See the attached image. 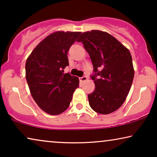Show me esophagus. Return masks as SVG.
<instances>
[{
	"mask_svg": "<svg viewBox=\"0 0 157 157\" xmlns=\"http://www.w3.org/2000/svg\"><path fill=\"white\" fill-rule=\"evenodd\" d=\"M88 79L87 76H83V77H81V78H79V81H81V82H83V81H86Z\"/></svg>",
	"mask_w": 157,
	"mask_h": 157,
	"instance_id": "34e87169",
	"label": "esophagus"
}]
</instances>
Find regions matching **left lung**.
Returning a JSON list of instances; mask_svg holds the SVG:
<instances>
[{
    "label": "left lung",
    "mask_w": 157,
    "mask_h": 157,
    "mask_svg": "<svg viewBox=\"0 0 157 157\" xmlns=\"http://www.w3.org/2000/svg\"><path fill=\"white\" fill-rule=\"evenodd\" d=\"M77 41L82 42L95 72L91 76L95 89L88 95L90 106L101 114L117 111L125 101L134 79L129 51L113 36L98 30L84 32Z\"/></svg>",
    "instance_id": "left-lung-1"
}]
</instances>
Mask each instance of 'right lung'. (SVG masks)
Instances as JSON below:
<instances>
[{
	"label": "right lung",
	"mask_w": 157,
	"mask_h": 157,
	"mask_svg": "<svg viewBox=\"0 0 157 157\" xmlns=\"http://www.w3.org/2000/svg\"><path fill=\"white\" fill-rule=\"evenodd\" d=\"M81 32L56 31L40 41L25 62V78L38 106L51 115L65 111L78 87L76 76L63 74L68 51Z\"/></svg>",
	"instance_id": "right-lung-1"
}]
</instances>
